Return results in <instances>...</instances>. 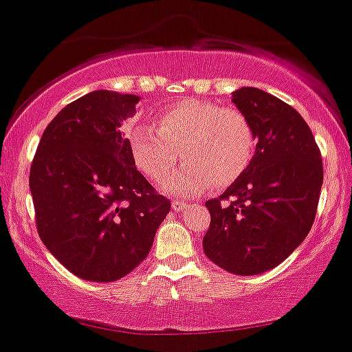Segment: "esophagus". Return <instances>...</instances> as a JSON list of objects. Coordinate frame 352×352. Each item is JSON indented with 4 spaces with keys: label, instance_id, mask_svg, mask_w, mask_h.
<instances>
[{
    "label": "esophagus",
    "instance_id": "obj_1",
    "mask_svg": "<svg viewBox=\"0 0 352 352\" xmlns=\"http://www.w3.org/2000/svg\"><path fill=\"white\" fill-rule=\"evenodd\" d=\"M172 209L177 210V212H180V210L188 209V206H186V201L175 200V201H172Z\"/></svg>",
    "mask_w": 352,
    "mask_h": 352
}]
</instances>
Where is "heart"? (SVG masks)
<instances>
[{"mask_svg":"<svg viewBox=\"0 0 352 352\" xmlns=\"http://www.w3.org/2000/svg\"><path fill=\"white\" fill-rule=\"evenodd\" d=\"M155 127L129 124L125 142L134 166L152 182L163 180L184 161L161 188L175 197H189L206 188H227L250 168L256 136L248 117L206 99H182L157 113Z\"/></svg>","mask_w":352,"mask_h":352,"instance_id":"b5f03b06","label":"heart"}]
</instances>
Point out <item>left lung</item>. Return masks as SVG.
Returning <instances> with one entry per match:
<instances>
[{
  "label": "left lung",
  "mask_w": 352,
  "mask_h": 352,
  "mask_svg": "<svg viewBox=\"0 0 352 352\" xmlns=\"http://www.w3.org/2000/svg\"><path fill=\"white\" fill-rule=\"evenodd\" d=\"M232 102L256 136L250 168L216 200L204 252L228 273L252 276L282 264L316 219L322 159L303 117L261 88L243 87ZM229 201L227 202L226 200Z\"/></svg>",
  "instance_id": "1"
}]
</instances>
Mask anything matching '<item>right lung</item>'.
I'll list each match as a JSON object with an SVG mask.
<instances>
[{"instance_id": "1", "label": "right lung", "mask_w": 352, "mask_h": 352, "mask_svg": "<svg viewBox=\"0 0 352 352\" xmlns=\"http://www.w3.org/2000/svg\"><path fill=\"white\" fill-rule=\"evenodd\" d=\"M138 102V96L96 90L67 104L45 127L30 170L42 243L90 282H115L142 264L170 212L120 133Z\"/></svg>"}]
</instances>
